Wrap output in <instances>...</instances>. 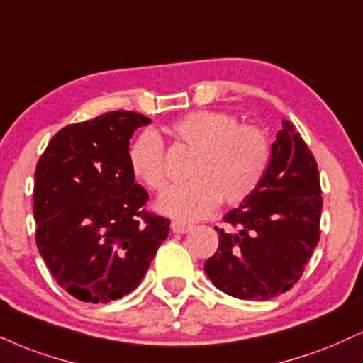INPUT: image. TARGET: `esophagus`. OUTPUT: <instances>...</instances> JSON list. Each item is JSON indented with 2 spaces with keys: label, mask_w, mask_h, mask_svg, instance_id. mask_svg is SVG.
Instances as JSON below:
<instances>
[{
  "label": "esophagus",
  "mask_w": 363,
  "mask_h": 363,
  "mask_svg": "<svg viewBox=\"0 0 363 363\" xmlns=\"http://www.w3.org/2000/svg\"><path fill=\"white\" fill-rule=\"evenodd\" d=\"M191 228H193V226L187 225V223H182V221H172V223H170V230H172L174 233L184 235V233H187V231H191Z\"/></svg>",
  "instance_id": "esophagus-1"
}]
</instances>
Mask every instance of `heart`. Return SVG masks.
<instances>
[{
    "label": "heart",
    "mask_w": 363,
    "mask_h": 363,
    "mask_svg": "<svg viewBox=\"0 0 363 363\" xmlns=\"http://www.w3.org/2000/svg\"><path fill=\"white\" fill-rule=\"evenodd\" d=\"M176 142L194 152L184 186L160 194L155 208L179 220H199L223 203L238 206L259 189L270 162V143L260 128L238 125L225 111L198 110L177 118L169 126ZM128 167L147 189L167 184L164 143L154 132L140 133L128 148Z\"/></svg>",
    "instance_id": "b5f03b06"
}]
</instances>
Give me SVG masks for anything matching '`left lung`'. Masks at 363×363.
Masks as SVG:
<instances>
[{"label":"left lung","mask_w":363,"mask_h":363,"mask_svg":"<svg viewBox=\"0 0 363 363\" xmlns=\"http://www.w3.org/2000/svg\"><path fill=\"white\" fill-rule=\"evenodd\" d=\"M316 160L291 121H282L259 189L223 216L218 250L204 272L238 299L267 301L289 291L320 242Z\"/></svg>","instance_id":"obj_1"}]
</instances>
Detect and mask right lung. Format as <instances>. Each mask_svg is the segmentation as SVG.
Listing matches in <instances>:
<instances>
[{
    "label": "right lung",
    "mask_w": 363,
    "mask_h": 363,
    "mask_svg": "<svg viewBox=\"0 0 363 363\" xmlns=\"http://www.w3.org/2000/svg\"><path fill=\"white\" fill-rule=\"evenodd\" d=\"M150 118L110 111L54 135L35 169L38 252L69 294L110 303L142 282L167 238V218L143 209L148 193L128 167L130 138Z\"/></svg>",
    "instance_id": "1"
}]
</instances>
